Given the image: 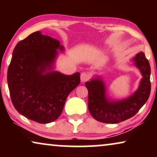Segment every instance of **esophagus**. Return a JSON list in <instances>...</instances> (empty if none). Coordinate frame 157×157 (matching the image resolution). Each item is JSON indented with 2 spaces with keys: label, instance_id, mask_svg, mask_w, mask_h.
<instances>
[{
  "label": "esophagus",
  "instance_id": "1",
  "mask_svg": "<svg viewBox=\"0 0 157 157\" xmlns=\"http://www.w3.org/2000/svg\"><path fill=\"white\" fill-rule=\"evenodd\" d=\"M89 78V75L88 73H86V72H83L81 74V81H82V82H84V81H87L88 79Z\"/></svg>",
  "mask_w": 157,
  "mask_h": 157
}]
</instances>
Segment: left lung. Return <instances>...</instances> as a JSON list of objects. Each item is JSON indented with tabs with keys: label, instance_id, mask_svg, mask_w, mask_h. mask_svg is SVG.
<instances>
[{
	"label": "left lung",
	"instance_id": "left-lung-1",
	"mask_svg": "<svg viewBox=\"0 0 157 157\" xmlns=\"http://www.w3.org/2000/svg\"><path fill=\"white\" fill-rule=\"evenodd\" d=\"M133 61L140 70L143 78L137 91L126 99L109 101L106 96L104 83L99 78L85 83L89 91V112L96 120L107 124L119 123L134 117L147 102L151 92V68L149 61L143 52L137 53Z\"/></svg>",
	"mask_w": 157,
	"mask_h": 157
}]
</instances>
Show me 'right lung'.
Wrapping results in <instances>:
<instances>
[{"label": "right lung", "mask_w": 157, "mask_h": 157, "mask_svg": "<svg viewBox=\"0 0 157 157\" xmlns=\"http://www.w3.org/2000/svg\"><path fill=\"white\" fill-rule=\"evenodd\" d=\"M63 50L59 40L34 32L15 47L7 80L15 109L40 124L56 120L68 94L80 83V73L71 76L51 71Z\"/></svg>", "instance_id": "obj_1"}]
</instances>
